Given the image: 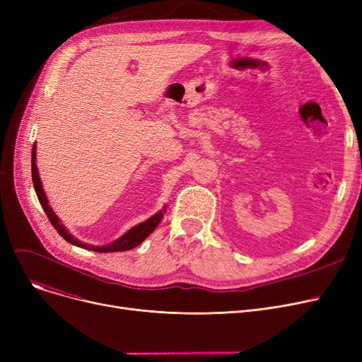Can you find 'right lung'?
Wrapping results in <instances>:
<instances>
[{
    "mask_svg": "<svg viewBox=\"0 0 362 362\" xmlns=\"http://www.w3.org/2000/svg\"><path fill=\"white\" fill-rule=\"evenodd\" d=\"M32 180H33V187H35L36 197H37V199H40L45 214L48 216L51 224L54 226V229L59 232L60 236L63 239H66L69 243H71L74 246H79V248H83V250L95 251V252H122V251L133 250L135 246L142 243L152 232L156 230V227L160 224V221H161V218L165 213V206H163V210H160L158 213H156L148 220H145V221H142L136 226H133L130 230H127L119 239L112 240L111 243H107L104 246H93V245H89L86 242H81L79 239H76L73 235H70L69 230L64 227V224L62 223V220L57 217V214L52 211V208L49 206L47 195L44 192L41 177H40V171H37V167H36V145H33V149H32Z\"/></svg>",
    "mask_w": 362,
    "mask_h": 362,
    "instance_id": "add662e5",
    "label": "right lung"
}]
</instances>
